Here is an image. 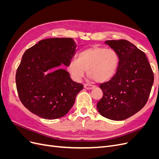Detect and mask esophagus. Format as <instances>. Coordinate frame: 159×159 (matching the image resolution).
I'll list each match as a JSON object with an SVG mask.
<instances>
[{
    "label": "esophagus",
    "mask_w": 159,
    "mask_h": 159,
    "mask_svg": "<svg viewBox=\"0 0 159 159\" xmlns=\"http://www.w3.org/2000/svg\"><path fill=\"white\" fill-rule=\"evenodd\" d=\"M95 88L94 85H90V84H84V88L87 89H91Z\"/></svg>",
    "instance_id": "obj_1"
}]
</instances>
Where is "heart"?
<instances>
[{
    "mask_svg": "<svg viewBox=\"0 0 159 159\" xmlns=\"http://www.w3.org/2000/svg\"><path fill=\"white\" fill-rule=\"evenodd\" d=\"M119 63V57L115 50L93 46L80 52L76 60L70 61L67 70L75 81H80L88 70V74L91 78L103 83L114 76Z\"/></svg>",
    "mask_w": 159,
    "mask_h": 159,
    "instance_id": "heart-1",
    "label": "heart"
}]
</instances>
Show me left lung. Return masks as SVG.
<instances>
[{"label": "left lung", "instance_id": "8db88e82", "mask_svg": "<svg viewBox=\"0 0 159 159\" xmlns=\"http://www.w3.org/2000/svg\"><path fill=\"white\" fill-rule=\"evenodd\" d=\"M105 44L119 57L116 74L100 84L103 95L97 108L102 116L121 121L139 111L147 103L154 81V74L147 56L126 40H107Z\"/></svg>", "mask_w": 159, "mask_h": 159}]
</instances>
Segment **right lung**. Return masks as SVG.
Masks as SVG:
<instances>
[{
    "instance_id": "obj_1",
    "label": "right lung",
    "mask_w": 159,
    "mask_h": 159,
    "mask_svg": "<svg viewBox=\"0 0 159 159\" xmlns=\"http://www.w3.org/2000/svg\"><path fill=\"white\" fill-rule=\"evenodd\" d=\"M75 44L70 38L42 40L24 53L16 73V85L22 103L32 113L43 119L64 116L73 106L82 84L74 81L68 71L59 69L44 72L73 57Z\"/></svg>"
}]
</instances>
